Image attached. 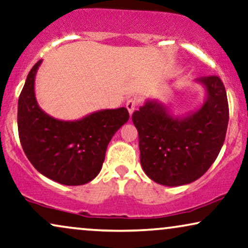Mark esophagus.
Masks as SVG:
<instances>
[{"instance_id":"1","label":"esophagus","mask_w":248,"mask_h":248,"mask_svg":"<svg viewBox=\"0 0 248 248\" xmlns=\"http://www.w3.org/2000/svg\"><path fill=\"white\" fill-rule=\"evenodd\" d=\"M136 105H137V102L133 100V98H130V100H128L126 102V108H127V110H128V112H129L130 115L133 114L135 108H136Z\"/></svg>"}]
</instances>
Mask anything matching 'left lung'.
I'll use <instances>...</instances> for the list:
<instances>
[{"label":"left lung","instance_id":"left-lung-1","mask_svg":"<svg viewBox=\"0 0 248 248\" xmlns=\"http://www.w3.org/2000/svg\"><path fill=\"white\" fill-rule=\"evenodd\" d=\"M195 81L205 90L204 103L196 110L177 115L161 101L148 98L133 113L141 168L163 186H183L199 179L224 143L229 108L223 82L217 76Z\"/></svg>","mask_w":248,"mask_h":248}]
</instances>
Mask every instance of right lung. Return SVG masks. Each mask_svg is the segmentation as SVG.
Returning <instances> with one entry per match:
<instances>
[{"label":"right lung","instance_id":"add662e5","mask_svg":"<svg viewBox=\"0 0 248 248\" xmlns=\"http://www.w3.org/2000/svg\"><path fill=\"white\" fill-rule=\"evenodd\" d=\"M42 60L29 71L18 100L21 146L36 170L67 186L90 183L100 173L113 135L129 119L126 108H107L74 121L59 120L41 108L35 78Z\"/></svg>","mask_w":248,"mask_h":248}]
</instances>
